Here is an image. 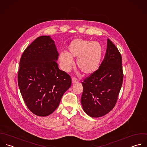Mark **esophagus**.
I'll list each match as a JSON object with an SVG mask.
<instances>
[{
  "instance_id": "obj_1",
  "label": "esophagus",
  "mask_w": 147,
  "mask_h": 147,
  "mask_svg": "<svg viewBox=\"0 0 147 147\" xmlns=\"http://www.w3.org/2000/svg\"><path fill=\"white\" fill-rule=\"evenodd\" d=\"M77 82H78V79L76 78H72V82L73 83H76Z\"/></svg>"
}]
</instances>
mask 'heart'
<instances>
[{
	"instance_id": "1",
	"label": "heart",
	"mask_w": 147,
	"mask_h": 147,
	"mask_svg": "<svg viewBox=\"0 0 147 147\" xmlns=\"http://www.w3.org/2000/svg\"><path fill=\"white\" fill-rule=\"evenodd\" d=\"M102 55V49L98 42L77 39L69 44L67 52L60 53L59 59L63 71H69L74 65L73 59L77 58L79 68L85 75H91L98 69Z\"/></svg>"
}]
</instances>
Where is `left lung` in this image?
<instances>
[{"label":"left lung","instance_id":"obj_1","mask_svg":"<svg viewBox=\"0 0 147 147\" xmlns=\"http://www.w3.org/2000/svg\"><path fill=\"white\" fill-rule=\"evenodd\" d=\"M123 76L121 54L108 39L106 53L98 69L82 83L83 91L81 102L88 115L101 117L114 108Z\"/></svg>","mask_w":147,"mask_h":147}]
</instances>
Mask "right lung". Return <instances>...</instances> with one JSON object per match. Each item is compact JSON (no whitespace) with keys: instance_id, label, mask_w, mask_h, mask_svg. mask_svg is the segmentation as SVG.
<instances>
[{"instance_id":"right-lung-1","label":"right lung","mask_w":147,"mask_h":147,"mask_svg":"<svg viewBox=\"0 0 147 147\" xmlns=\"http://www.w3.org/2000/svg\"><path fill=\"white\" fill-rule=\"evenodd\" d=\"M58 56L54 41L49 36H41L21 56L18 86L27 107L37 116L54 112L71 86V76L58 67Z\"/></svg>"}]
</instances>
